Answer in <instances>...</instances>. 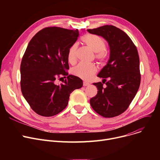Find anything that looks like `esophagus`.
Instances as JSON below:
<instances>
[{"instance_id":"1","label":"esophagus","mask_w":160,"mask_h":160,"mask_svg":"<svg viewBox=\"0 0 160 160\" xmlns=\"http://www.w3.org/2000/svg\"><path fill=\"white\" fill-rule=\"evenodd\" d=\"M89 85V83H88L87 82H83V86H88Z\"/></svg>"}]
</instances>
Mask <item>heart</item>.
Here are the masks:
<instances>
[{
	"label": "heart",
	"instance_id": "obj_1",
	"mask_svg": "<svg viewBox=\"0 0 160 160\" xmlns=\"http://www.w3.org/2000/svg\"><path fill=\"white\" fill-rule=\"evenodd\" d=\"M82 41L86 46L91 48L94 52L96 53V58L100 62H104L108 57L107 52H106V44L104 41L98 36L95 34L88 33L82 38ZM78 45L74 43L72 45L68 52V60L70 63H74L77 61V50ZM97 67L93 64H83L80 63L74 67L72 70L74 75L78 77L85 80H89L92 76L97 72Z\"/></svg>",
	"mask_w": 160,
	"mask_h": 160
}]
</instances>
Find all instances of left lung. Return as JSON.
I'll list each match as a JSON object with an SVG mask.
<instances>
[{
  "mask_svg": "<svg viewBox=\"0 0 160 160\" xmlns=\"http://www.w3.org/2000/svg\"><path fill=\"white\" fill-rule=\"evenodd\" d=\"M88 32L102 37L110 47L108 63L97 75L103 78L102 82L93 83L98 91L90 99V104L97 113L106 118L119 115L128 108L140 86L137 48L127 33L112 25ZM106 78L108 81L103 87Z\"/></svg>",
  "mask_w": 160,
  "mask_h": 160,
  "instance_id": "1",
  "label": "left lung"
}]
</instances>
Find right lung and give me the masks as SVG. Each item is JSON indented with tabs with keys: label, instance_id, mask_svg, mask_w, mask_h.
Instances as JSON below:
<instances>
[{
	"label": "right lung",
	"instance_id": "1",
	"mask_svg": "<svg viewBox=\"0 0 160 160\" xmlns=\"http://www.w3.org/2000/svg\"><path fill=\"white\" fill-rule=\"evenodd\" d=\"M79 36L78 30L48 27L30 41L22 57L21 88L22 95L36 113L51 117L63 111L70 94L81 88L83 81L68 75V52ZM64 78L58 85L57 79Z\"/></svg>",
	"mask_w": 160,
	"mask_h": 160
}]
</instances>
